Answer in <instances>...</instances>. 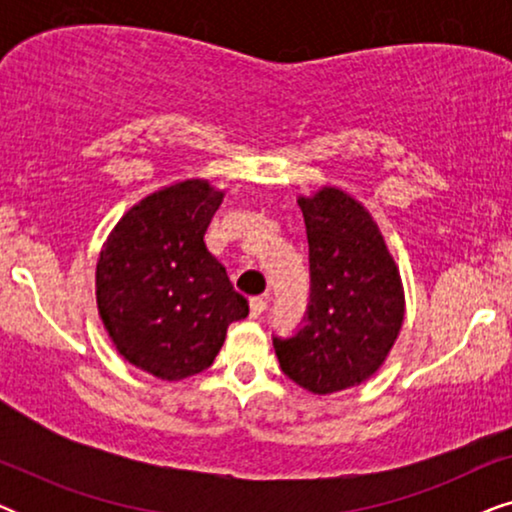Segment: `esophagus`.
I'll return each instance as SVG.
<instances>
[{
  "label": "esophagus",
  "mask_w": 512,
  "mask_h": 512,
  "mask_svg": "<svg viewBox=\"0 0 512 512\" xmlns=\"http://www.w3.org/2000/svg\"><path fill=\"white\" fill-rule=\"evenodd\" d=\"M268 293H265V296H256V298H251L249 300V312H251V317L254 319H258L261 317V314L265 312V307H268Z\"/></svg>",
  "instance_id": "1"
}]
</instances>
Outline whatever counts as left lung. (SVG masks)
Masks as SVG:
<instances>
[{
    "instance_id": "8db88e82",
    "label": "left lung",
    "mask_w": 512,
    "mask_h": 512,
    "mask_svg": "<svg viewBox=\"0 0 512 512\" xmlns=\"http://www.w3.org/2000/svg\"><path fill=\"white\" fill-rule=\"evenodd\" d=\"M310 244L305 326L272 338L284 375L312 394H335L373 377L401 333V272L359 200L324 186L300 195Z\"/></svg>"
}]
</instances>
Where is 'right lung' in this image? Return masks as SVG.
Instances as JSON below:
<instances>
[{
  "mask_svg": "<svg viewBox=\"0 0 512 512\" xmlns=\"http://www.w3.org/2000/svg\"><path fill=\"white\" fill-rule=\"evenodd\" d=\"M223 200L207 179L146 195L123 214L97 258V310L118 354L177 382L214 363L247 298L209 254L205 233Z\"/></svg>",
  "mask_w": 512,
  "mask_h": 512,
  "instance_id": "add662e5",
  "label": "right lung"
}]
</instances>
